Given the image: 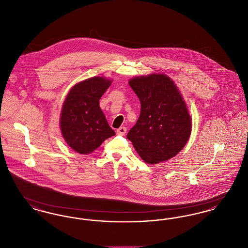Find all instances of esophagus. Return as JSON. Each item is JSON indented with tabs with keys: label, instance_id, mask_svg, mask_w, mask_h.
<instances>
[{
	"label": "esophagus",
	"instance_id": "1",
	"mask_svg": "<svg viewBox=\"0 0 248 248\" xmlns=\"http://www.w3.org/2000/svg\"><path fill=\"white\" fill-rule=\"evenodd\" d=\"M125 133H126V127H124V126H122L117 129V134L120 136H124Z\"/></svg>",
	"mask_w": 248,
	"mask_h": 248
}]
</instances>
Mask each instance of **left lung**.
I'll list each match as a JSON object with an SVG mask.
<instances>
[{
  "instance_id": "left-lung-1",
  "label": "left lung",
  "mask_w": 248,
  "mask_h": 248,
  "mask_svg": "<svg viewBox=\"0 0 248 248\" xmlns=\"http://www.w3.org/2000/svg\"><path fill=\"white\" fill-rule=\"evenodd\" d=\"M129 85L140 100V115L127 139L150 165L176 156L188 142L191 118L175 83L165 74L135 77Z\"/></svg>"
}]
</instances>
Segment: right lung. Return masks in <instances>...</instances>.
<instances>
[{
  "label": "right lung",
  "mask_w": 248,
  "mask_h": 248,
  "mask_svg": "<svg viewBox=\"0 0 248 248\" xmlns=\"http://www.w3.org/2000/svg\"><path fill=\"white\" fill-rule=\"evenodd\" d=\"M111 84L104 77H92L76 83L67 94L60 114L65 141L81 154H91L115 135L99 107V99Z\"/></svg>",
  "instance_id": "right-lung-1"
}]
</instances>
